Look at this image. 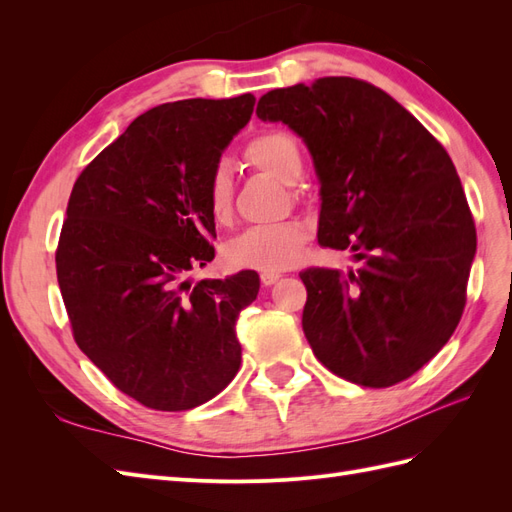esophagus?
I'll return each mask as SVG.
<instances>
[{
  "label": "esophagus",
  "instance_id": "esophagus-1",
  "mask_svg": "<svg viewBox=\"0 0 512 512\" xmlns=\"http://www.w3.org/2000/svg\"><path fill=\"white\" fill-rule=\"evenodd\" d=\"M282 277V273H277V271H262L260 273V282L265 284V286H271V284H275L277 280H280Z\"/></svg>",
  "mask_w": 512,
  "mask_h": 512
}]
</instances>
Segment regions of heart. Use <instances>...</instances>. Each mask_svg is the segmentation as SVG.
<instances>
[{"mask_svg":"<svg viewBox=\"0 0 512 512\" xmlns=\"http://www.w3.org/2000/svg\"><path fill=\"white\" fill-rule=\"evenodd\" d=\"M245 158L284 183H292L303 170L299 143L282 130H269L254 136L245 147ZM205 203L215 222H228L232 211V181L224 164L213 166L207 177ZM305 241L307 228L297 220L258 224L230 239L224 256L228 265L235 269H286L299 260Z\"/></svg>","mask_w":512,"mask_h":512,"instance_id":"1","label":"heart"}]
</instances>
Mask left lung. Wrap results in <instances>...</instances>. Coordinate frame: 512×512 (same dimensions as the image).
<instances>
[{"label":"left lung","mask_w":512,"mask_h":512,"mask_svg":"<svg viewBox=\"0 0 512 512\" xmlns=\"http://www.w3.org/2000/svg\"><path fill=\"white\" fill-rule=\"evenodd\" d=\"M256 115L303 138L320 177L318 243L361 262L301 271L316 359L369 389L408 380L466 307L476 226L451 156L386 91L352 76L273 89Z\"/></svg>","instance_id":"1"}]
</instances>
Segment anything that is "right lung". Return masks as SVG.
<instances>
[{
  "mask_svg": "<svg viewBox=\"0 0 512 512\" xmlns=\"http://www.w3.org/2000/svg\"><path fill=\"white\" fill-rule=\"evenodd\" d=\"M256 98L179 100L136 117L76 179L55 252L74 342L121 393L181 412L237 376L254 271L188 282L213 260L207 177Z\"/></svg>",
  "mask_w": 512,
  "mask_h": 512,
  "instance_id": "1",
  "label": "right lung"
}]
</instances>
